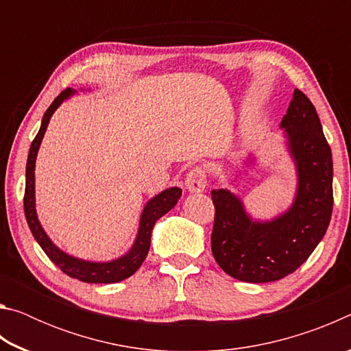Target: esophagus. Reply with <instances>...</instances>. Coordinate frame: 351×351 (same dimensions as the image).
<instances>
[{
	"instance_id": "obj_1",
	"label": "esophagus",
	"mask_w": 351,
	"mask_h": 351,
	"mask_svg": "<svg viewBox=\"0 0 351 351\" xmlns=\"http://www.w3.org/2000/svg\"><path fill=\"white\" fill-rule=\"evenodd\" d=\"M206 170L203 167H195L186 176V187L190 193H199L206 189Z\"/></svg>"
}]
</instances>
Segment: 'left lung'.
<instances>
[{
    "mask_svg": "<svg viewBox=\"0 0 351 351\" xmlns=\"http://www.w3.org/2000/svg\"><path fill=\"white\" fill-rule=\"evenodd\" d=\"M280 128L297 176L288 209L269 219L255 218L237 193L212 190V254L226 274L241 282H276L293 274L324 239L331 219V148L316 108L302 91L294 90ZM255 164L257 156L251 153L229 182L239 187Z\"/></svg>",
    "mask_w": 351,
    "mask_h": 351,
    "instance_id": "obj_1",
    "label": "left lung"
}]
</instances>
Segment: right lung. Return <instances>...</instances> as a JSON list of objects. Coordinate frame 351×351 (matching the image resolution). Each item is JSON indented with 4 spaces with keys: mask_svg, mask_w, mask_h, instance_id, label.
Listing matches in <instances>:
<instances>
[{
    "mask_svg": "<svg viewBox=\"0 0 351 351\" xmlns=\"http://www.w3.org/2000/svg\"><path fill=\"white\" fill-rule=\"evenodd\" d=\"M77 91L66 88L56 97L54 102L51 104L49 108L46 110L43 119H41V125L37 136L32 141L31 148L27 154L26 164V189H25V215L27 219L29 229L37 240L38 245L43 249L45 254L51 258L54 265H57L64 274L77 278V280L85 283H116L122 282L133 276L136 271L141 268L148 254L152 243V232L156 221L164 217L169 210L173 209L178 199H180L182 190L180 187H170L162 190L161 193L154 195L153 198L147 201V204L142 209L139 218V228L136 239L132 247L121 255V257L112 258L108 261H91L74 257L68 252L62 251L54 241L49 239L46 230L41 226L37 209H35V161H37V154L40 150L41 141L45 138L46 128L49 125V121L56 110L60 106L64 100H68L74 96Z\"/></svg>",
    "mask_w": 351,
    "mask_h": 351,
    "instance_id": "obj_1",
    "label": "right lung"
}]
</instances>
